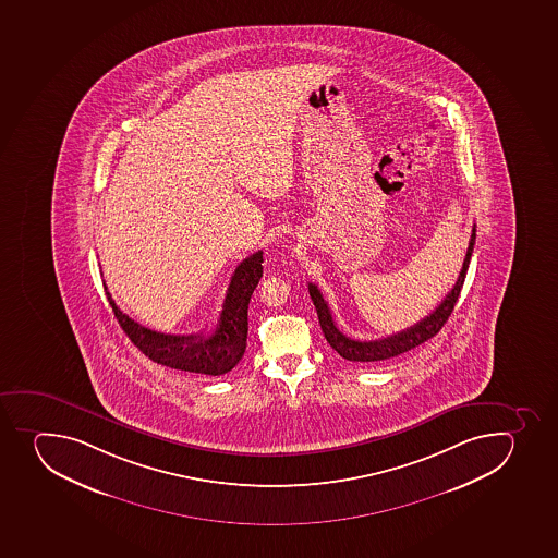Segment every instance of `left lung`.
<instances>
[{
    "label": "left lung",
    "instance_id": "1",
    "mask_svg": "<svg viewBox=\"0 0 558 558\" xmlns=\"http://www.w3.org/2000/svg\"><path fill=\"white\" fill-rule=\"evenodd\" d=\"M473 245H475V226L472 229V239H470V244H468L466 256H464V262H462V269L459 272L456 286L446 294L445 300L437 305L436 311L428 314L421 322H417V324L409 327V329L401 330L398 335L387 336V338H381V340L357 341L343 335L336 327L332 313H330L329 305H327L324 296H322L318 286L308 283V294H311V300H313L316 313H318L319 325H322V330H324L325 340L329 341V345L341 357H345L349 361H360V363L390 360V357L412 351L415 347H420L421 343L430 340L442 329V325L446 324V319H448L451 311L456 307L457 298L461 294L462 283H464V278H466L468 266H470V260H472Z\"/></svg>",
    "mask_w": 558,
    "mask_h": 558
}]
</instances>
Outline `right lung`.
I'll list each match as a JSON object with an SVG mask.
<instances>
[{"mask_svg": "<svg viewBox=\"0 0 558 558\" xmlns=\"http://www.w3.org/2000/svg\"><path fill=\"white\" fill-rule=\"evenodd\" d=\"M262 255V251H256L255 255L247 256L234 269L223 300L220 319L209 336L202 332L190 336L165 335L143 327L116 305L112 294L108 292L107 283L105 292L121 329L144 356L177 371L222 376L226 372L233 371L244 356L251 294L264 272Z\"/></svg>", "mask_w": 558, "mask_h": 558, "instance_id": "1", "label": "right lung"}]
</instances>
